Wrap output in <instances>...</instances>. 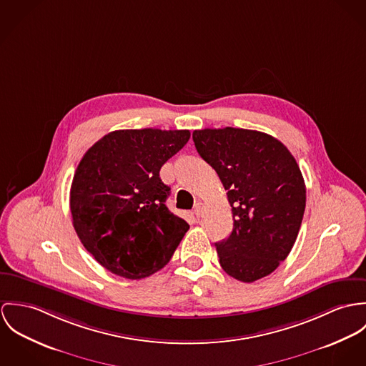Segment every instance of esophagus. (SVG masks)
<instances>
[{"instance_id": "obj_1", "label": "esophagus", "mask_w": 366, "mask_h": 366, "mask_svg": "<svg viewBox=\"0 0 366 366\" xmlns=\"http://www.w3.org/2000/svg\"><path fill=\"white\" fill-rule=\"evenodd\" d=\"M203 213V203L198 202L195 204V214L197 217H201Z\"/></svg>"}]
</instances>
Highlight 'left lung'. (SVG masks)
<instances>
[{
    "label": "left lung",
    "mask_w": 366,
    "mask_h": 366,
    "mask_svg": "<svg viewBox=\"0 0 366 366\" xmlns=\"http://www.w3.org/2000/svg\"><path fill=\"white\" fill-rule=\"evenodd\" d=\"M192 139L232 206L233 232L216 243L222 268L242 282L269 275L289 255L306 207L295 157L278 139L257 130L203 129Z\"/></svg>",
    "instance_id": "1"
}]
</instances>
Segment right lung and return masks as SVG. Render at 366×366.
<instances>
[{
    "mask_svg": "<svg viewBox=\"0 0 366 366\" xmlns=\"http://www.w3.org/2000/svg\"><path fill=\"white\" fill-rule=\"evenodd\" d=\"M189 130L126 129L84 154L71 189L73 226L108 271L142 280L168 264L189 224L171 213L160 168L189 140Z\"/></svg>",
    "mask_w": 366,
    "mask_h": 366,
    "instance_id": "1",
    "label": "right lung"
}]
</instances>
